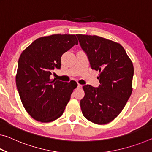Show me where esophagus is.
Instances as JSON below:
<instances>
[{"mask_svg":"<svg viewBox=\"0 0 152 152\" xmlns=\"http://www.w3.org/2000/svg\"><path fill=\"white\" fill-rule=\"evenodd\" d=\"M78 88H82V85H81V84H78Z\"/></svg>","mask_w":152,"mask_h":152,"instance_id":"1","label":"esophagus"}]
</instances>
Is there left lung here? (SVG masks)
Masks as SVG:
<instances>
[{
    "label": "left lung",
    "mask_w": 152,
    "mask_h": 152,
    "mask_svg": "<svg viewBox=\"0 0 152 152\" xmlns=\"http://www.w3.org/2000/svg\"><path fill=\"white\" fill-rule=\"evenodd\" d=\"M76 36L92 69L99 72V88L83 86L82 114L95 124H107L119 115L132 93V61L119 43L97 35Z\"/></svg>",
    "instance_id": "8db88e82"
}]
</instances>
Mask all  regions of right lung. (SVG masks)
Returning a JSON list of instances; mask_svg holds the SVG:
<instances>
[{
	"label": "right lung",
	"mask_w": 152,
	"mask_h": 152,
	"mask_svg": "<svg viewBox=\"0 0 152 152\" xmlns=\"http://www.w3.org/2000/svg\"><path fill=\"white\" fill-rule=\"evenodd\" d=\"M78 43L75 35L54 34L39 37L23 51L16 85L26 111L35 120L49 123L62 115L77 83L51 79L60 69L61 57Z\"/></svg>",
	"instance_id": "obj_1"
}]
</instances>
